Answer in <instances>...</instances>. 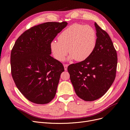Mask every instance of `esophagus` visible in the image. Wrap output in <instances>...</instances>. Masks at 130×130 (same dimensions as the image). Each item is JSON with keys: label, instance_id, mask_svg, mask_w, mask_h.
Instances as JSON below:
<instances>
[{"label": "esophagus", "instance_id": "esophagus-1", "mask_svg": "<svg viewBox=\"0 0 130 130\" xmlns=\"http://www.w3.org/2000/svg\"><path fill=\"white\" fill-rule=\"evenodd\" d=\"M68 66H69V65H68V64H64V67L65 71H67Z\"/></svg>", "mask_w": 130, "mask_h": 130}]
</instances>
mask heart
Instances as JSON below:
<instances>
[{"label": "heart", "mask_w": 130, "mask_h": 130, "mask_svg": "<svg viewBox=\"0 0 130 130\" xmlns=\"http://www.w3.org/2000/svg\"><path fill=\"white\" fill-rule=\"evenodd\" d=\"M58 42L53 41L51 48L54 57L63 61L67 54L69 59L82 61L89 57L96 44V34L90 25L74 24L61 32L57 37Z\"/></svg>", "instance_id": "1"}]
</instances>
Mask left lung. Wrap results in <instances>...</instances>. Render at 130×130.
<instances>
[{"mask_svg": "<svg viewBox=\"0 0 130 130\" xmlns=\"http://www.w3.org/2000/svg\"><path fill=\"white\" fill-rule=\"evenodd\" d=\"M96 44L91 55L68 66L67 71L77 96L85 101L103 96L116 76L117 53L108 34L96 23Z\"/></svg>", "mask_w": 130, "mask_h": 130, "instance_id": "left-lung-1", "label": "left lung"}]
</instances>
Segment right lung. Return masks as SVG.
Segmentation results:
<instances>
[{
    "label": "right lung",
    "instance_id": "obj_1",
    "mask_svg": "<svg viewBox=\"0 0 130 130\" xmlns=\"http://www.w3.org/2000/svg\"><path fill=\"white\" fill-rule=\"evenodd\" d=\"M63 22H47L27 30L16 41L11 52L12 78L19 91L32 103H50L56 95L64 68L54 59L51 44L67 26Z\"/></svg>",
    "mask_w": 130,
    "mask_h": 130
}]
</instances>
